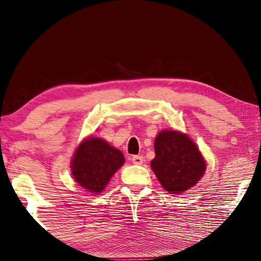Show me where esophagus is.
Returning <instances> with one entry per match:
<instances>
[{
    "label": "esophagus",
    "instance_id": "obj_1",
    "mask_svg": "<svg viewBox=\"0 0 261 261\" xmlns=\"http://www.w3.org/2000/svg\"><path fill=\"white\" fill-rule=\"evenodd\" d=\"M131 160H132V164L135 165H142L143 163V158L141 156H134Z\"/></svg>",
    "mask_w": 261,
    "mask_h": 261
}]
</instances>
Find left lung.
Segmentation results:
<instances>
[{"label": "left lung", "mask_w": 261, "mask_h": 261, "mask_svg": "<svg viewBox=\"0 0 261 261\" xmlns=\"http://www.w3.org/2000/svg\"><path fill=\"white\" fill-rule=\"evenodd\" d=\"M150 166L160 185L169 194H181L195 186L206 170V160L186 134L163 130L154 138Z\"/></svg>", "instance_id": "8db88e82"}]
</instances>
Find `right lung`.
<instances>
[{
	"instance_id": "1",
	"label": "right lung",
	"mask_w": 261,
	"mask_h": 261,
	"mask_svg": "<svg viewBox=\"0 0 261 261\" xmlns=\"http://www.w3.org/2000/svg\"><path fill=\"white\" fill-rule=\"evenodd\" d=\"M124 162L123 153L119 149L102 138L90 136L76 148L70 171L81 187L92 194H99Z\"/></svg>"
}]
</instances>
